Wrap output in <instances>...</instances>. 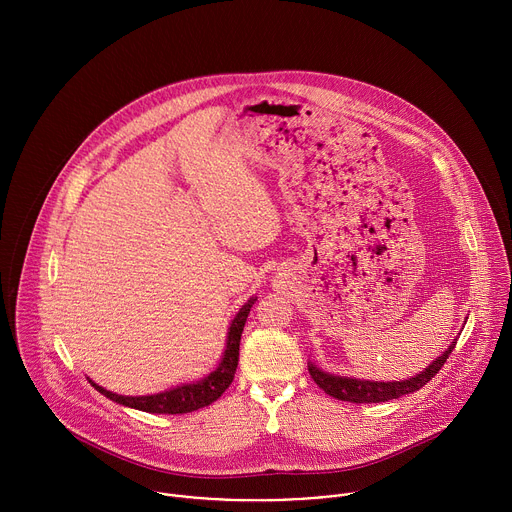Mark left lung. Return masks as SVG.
Wrapping results in <instances>:
<instances>
[{
  "label": "left lung",
  "instance_id": "8db88e82",
  "mask_svg": "<svg viewBox=\"0 0 512 512\" xmlns=\"http://www.w3.org/2000/svg\"><path fill=\"white\" fill-rule=\"evenodd\" d=\"M456 342L450 344V348L437 356L429 367L407 381H395V383H377V381H358V379H346V377H334L324 371H320L314 364H308V371L314 379V383L330 397L340 399V401H350V403H385L391 399H399L403 395H409L413 391H419L425 387L440 369L446 364L448 356L452 354Z\"/></svg>",
  "mask_w": 512,
  "mask_h": 512
}]
</instances>
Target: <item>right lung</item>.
<instances>
[{"instance_id": "right-lung-1", "label": "right lung", "mask_w": 512, "mask_h": 512, "mask_svg": "<svg viewBox=\"0 0 512 512\" xmlns=\"http://www.w3.org/2000/svg\"><path fill=\"white\" fill-rule=\"evenodd\" d=\"M257 298H251L235 316L231 328H229V338H227V350L225 356L218 364V369L214 373H210L206 379L194 383V385H182L178 389L166 391V393H158V395H148V397H125V395H117L111 393L99 385H95L91 381V385L103 393L107 399L125 405V407H133L139 411H148V413H166V415H178V413H190L196 411L200 407L210 405L212 401H216L221 397L229 385L235 379V371L239 364V344H241V334L247 322V316L253 308Z\"/></svg>"}]
</instances>
